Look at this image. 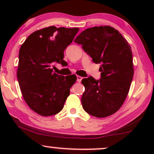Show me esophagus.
Masks as SVG:
<instances>
[{"label": "esophagus", "instance_id": "34e87169", "mask_svg": "<svg viewBox=\"0 0 154 154\" xmlns=\"http://www.w3.org/2000/svg\"><path fill=\"white\" fill-rule=\"evenodd\" d=\"M82 79H83V77L80 76V75H77V81L79 82V83H81Z\"/></svg>", "mask_w": 154, "mask_h": 154}]
</instances>
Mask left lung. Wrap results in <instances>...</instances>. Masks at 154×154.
I'll return each instance as SVG.
<instances>
[{
	"mask_svg": "<svg viewBox=\"0 0 154 154\" xmlns=\"http://www.w3.org/2000/svg\"><path fill=\"white\" fill-rule=\"evenodd\" d=\"M92 62L101 64V79L82 80L85 92L83 108L97 118L109 116L123 104L134 75L132 49L123 35L109 26H94L82 31L74 40Z\"/></svg>",
	"mask_w": 154,
	"mask_h": 154,
	"instance_id": "left-lung-1",
	"label": "left lung"
}]
</instances>
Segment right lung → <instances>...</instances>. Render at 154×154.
<instances>
[{
	"label": "right lung",
	"instance_id": "right-lung-1",
	"mask_svg": "<svg viewBox=\"0 0 154 154\" xmlns=\"http://www.w3.org/2000/svg\"><path fill=\"white\" fill-rule=\"evenodd\" d=\"M79 31L47 27L31 33L21 46L17 76L25 102L38 114L55 115L64 107L76 75H59L52 66L66 64L64 51Z\"/></svg>",
	"mask_w": 154,
	"mask_h": 154
}]
</instances>
